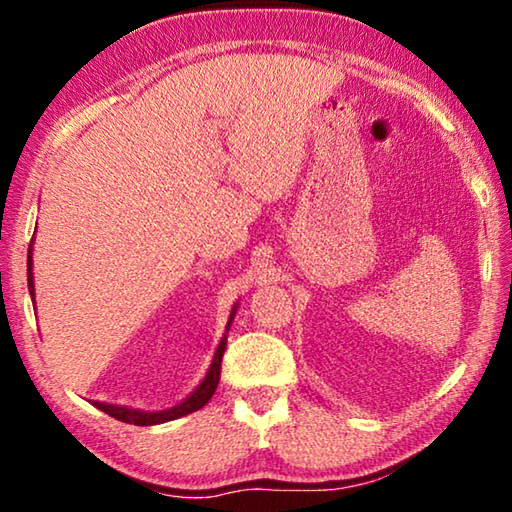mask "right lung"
Wrapping results in <instances>:
<instances>
[{
	"instance_id": "right-lung-1",
	"label": "right lung",
	"mask_w": 512,
	"mask_h": 512,
	"mask_svg": "<svg viewBox=\"0 0 512 512\" xmlns=\"http://www.w3.org/2000/svg\"><path fill=\"white\" fill-rule=\"evenodd\" d=\"M33 239H31V246H29V255H27V277H29V293L33 298ZM235 311L237 305L232 307V314L228 320V327H225V334H228V329L232 325V318H235ZM223 334V339L219 343V348L214 352V359L210 363V370H207L205 379L201 384L196 386V391L185 397L183 402L171 406V409H164V411H140V409H128V406H117V404H106V402H92L97 406L99 411L112 415L115 420L121 422H128V424H137V427H151V424H162V422H169V420H176V418H183L187 413H194L198 409H203V406L210 402V397L214 395L216 386H219V379H221V359H223V352H225V343H228V336Z\"/></svg>"
}]
</instances>
